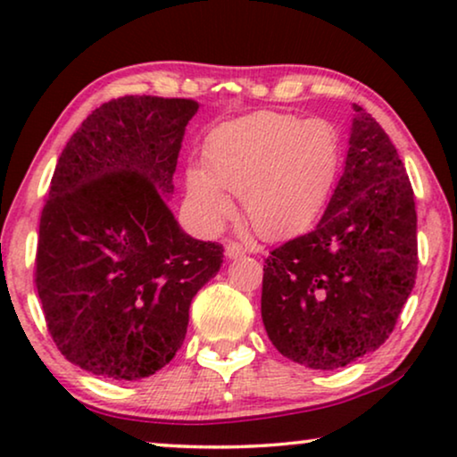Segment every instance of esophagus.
Segmentation results:
<instances>
[{
    "label": "esophagus",
    "mask_w": 457,
    "mask_h": 457,
    "mask_svg": "<svg viewBox=\"0 0 457 457\" xmlns=\"http://www.w3.org/2000/svg\"><path fill=\"white\" fill-rule=\"evenodd\" d=\"M243 253H245V249H243V245H239V243H233V241H228L227 245H224V255H227L228 260L241 258Z\"/></svg>",
    "instance_id": "esophagus-1"
}]
</instances>
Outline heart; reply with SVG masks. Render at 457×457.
I'll list each match as a JSON object with an SVG mask.
<instances>
[{"label": "heart", "mask_w": 457, "mask_h": 457, "mask_svg": "<svg viewBox=\"0 0 457 457\" xmlns=\"http://www.w3.org/2000/svg\"><path fill=\"white\" fill-rule=\"evenodd\" d=\"M345 145L335 122L285 112H253L212 130L205 166L187 170V202L204 228L243 214L268 241L287 239L318 220L341 177Z\"/></svg>", "instance_id": "1"}]
</instances>
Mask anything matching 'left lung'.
Wrapping results in <instances>:
<instances>
[{
  "instance_id": "obj_1",
  "label": "left lung",
  "mask_w": 457,
  "mask_h": 457,
  "mask_svg": "<svg viewBox=\"0 0 457 457\" xmlns=\"http://www.w3.org/2000/svg\"><path fill=\"white\" fill-rule=\"evenodd\" d=\"M345 168L320 222L266 258L262 320L285 358L335 370L389 339L416 283L414 191L380 124L353 104Z\"/></svg>"
}]
</instances>
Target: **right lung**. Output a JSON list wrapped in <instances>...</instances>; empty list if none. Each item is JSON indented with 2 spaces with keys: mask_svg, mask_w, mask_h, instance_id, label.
<instances>
[{
  "mask_svg": "<svg viewBox=\"0 0 457 457\" xmlns=\"http://www.w3.org/2000/svg\"><path fill=\"white\" fill-rule=\"evenodd\" d=\"M193 99L127 96L66 143L41 212L35 283L62 355L114 380L152 377L183 345L189 305L222 245L168 208Z\"/></svg>",
  "mask_w": 457,
  "mask_h": 457,
  "instance_id": "add662e5",
  "label": "right lung"
}]
</instances>
